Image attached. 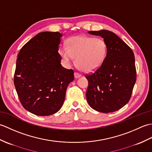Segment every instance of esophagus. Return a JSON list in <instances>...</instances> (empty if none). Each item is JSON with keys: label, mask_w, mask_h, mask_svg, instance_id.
Here are the masks:
<instances>
[{"label": "esophagus", "mask_w": 152, "mask_h": 152, "mask_svg": "<svg viewBox=\"0 0 152 152\" xmlns=\"http://www.w3.org/2000/svg\"><path fill=\"white\" fill-rule=\"evenodd\" d=\"M74 76H75L76 78H80V77L82 76V74H79L78 72H75L74 73Z\"/></svg>", "instance_id": "obj_1"}]
</instances>
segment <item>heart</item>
I'll use <instances>...</instances> for the list:
<instances>
[{"instance_id": "b5f03b06", "label": "heart", "mask_w": 152, "mask_h": 152, "mask_svg": "<svg viewBox=\"0 0 152 152\" xmlns=\"http://www.w3.org/2000/svg\"><path fill=\"white\" fill-rule=\"evenodd\" d=\"M108 52V45L101 38L76 36L69 38L67 46H62L59 53L63 63L70 65L74 57L80 68L87 71H94L102 65Z\"/></svg>"}]
</instances>
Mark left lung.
I'll list each match as a JSON object with an SVG mask.
<instances>
[{"instance_id":"8db88e82","label":"left lung","mask_w":152,"mask_h":152,"mask_svg":"<svg viewBox=\"0 0 152 152\" xmlns=\"http://www.w3.org/2000/svg\"><path fill=\"white\" fill-rule=\"evenodd\" d=\"M88 33L101 37L107 43L108 52L102 65L85 76L89 83L87 101L98 112L117 111L129 101L137 80L133 51L111 31H92Z\"/></svg>"}]
</instances>
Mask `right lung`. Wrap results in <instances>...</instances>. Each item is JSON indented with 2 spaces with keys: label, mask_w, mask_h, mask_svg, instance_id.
Segmentation results:
<instances>
[{
  "label": "right lung",
  "mask_w": 152,
  "mask_h": 152,
  "mask_svg": "<svg viewBox=\"0 0 152 152\" xmlns=\"http://www.w3.org/2000/svg\"><path fill=\"white\" fill-rule=\"evenodd\" d=\"M62 34L42 32L22 47L18 56L14 83L22 106L38 115L57 112L66 90L74 79V70L61 64L58 52Z\"/></svg>",
  "instance_id": "obj_1"
}]
</instances>
